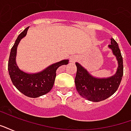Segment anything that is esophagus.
<instances>
[{"mask_svg":"<svg viewBox=\"0 0 131 131\" xmlns=\"http://www.w3.org/2000/svg\"><path fill=\"white\" fill-rule=\"evenodd\" d=\"M77 60H78V57L76 56H72L69 59L70 62H75L77 61Z\"/></svg>","mask_w":131,"mask_h":131,"instance_id":"34e87169","label":"esophagus"}]
</instances>
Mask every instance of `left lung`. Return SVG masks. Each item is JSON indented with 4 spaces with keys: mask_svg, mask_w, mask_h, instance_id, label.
<instances>
[{
    "mask_svg": "<svg viewBox=\"0 0 131 131\" xmlns=\"http://www.w3.org/2000/svg\"><path fill=\"white\" fill-rule=\"evenodd\" d=\"M108 47L116 57L118 64L113 75L108 78H96L80 64L75 62L77 73L75 84L76 89L82 97L89 101L100 102L107 99L114 94L121 82L123 76V59L120 50L113 38H111V45Z\"/></svg>",
    "mask_w": 131,
    "mask_h": 131,
    "instance_id": "left-lung-1",
    "label": "left lung"
}]
</instances>
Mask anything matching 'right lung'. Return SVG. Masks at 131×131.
<instances>
[{"label": "right lung", "mask_w": 131, "mask_h": 131, "mask_svg": "<svg viewBox=\"0 0 131 131\" xmlns=\"http://www.w3.org/2000/svg\"><path fill=\"white\" fill-rule=\"evenodd\" d=\"M29 27L20 33L11 49L8 71L13 84L23 94L29 97H38L47 94L52 89L56 76V70L64 64L69 63V60H63L51 64L38 73L25 72L16 63L17 47L22 39L26 36Z\"/></svg>", "instance_id": "obj_1"}]
</instances>
